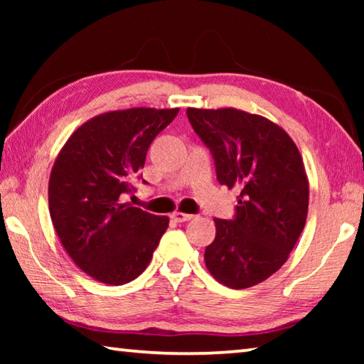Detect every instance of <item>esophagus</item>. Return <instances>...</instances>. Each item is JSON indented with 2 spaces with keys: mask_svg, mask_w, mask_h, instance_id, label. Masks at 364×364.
I'll use <instances>...</instances> for the list:
<instances>
[{
  "mask_svg": "<svg viewBox=\"0 0 364 364\" xmlns=\"http://www.w3.org/2000/svg\"><path fill=\"white\" fill-rule=\"evenodd\" d=\"M171 218H173L176 223H183V221H189L194 218V215L191 213H183V212H175L173 215H171Z\"/></svg>",
  "mask_w": 364,
  "mask_h": 364,
  "instance_id": "esophagus-1",
  "label": "esophagus"
}]
</instances>
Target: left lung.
Listing matches in <instances>:
<instances>
[{"instance_id":"obj_1","label":"left lung","mask_w":364,"mask_h":364,"mask_svg":"<svg viewBox=\"0 0 364 364\" xmlns=\"http://www.w3.org/2000/svg\"><path fill=\"white\" fill-rule=\"evenodd\" d=\"M210 149L217 180L237 189L236 217L215 218L205 267L223 286L247 289L287 262L305 228L310 186L292 138L274 122L234 107H188Z\"/></svg>"}]
</instances>
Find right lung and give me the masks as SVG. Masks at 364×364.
<instances>
[{"instance_id": "1", "label": "right lung", "mask_w": 364, "mask_h": 364, "mask_svg": "<svg viewBox=\"0 0 364 364\" xmlns=\"http://www.w3.org/2000/svg\"><path fill=\"white\" fill-rule=\"evenodd\" d=\"M180 109L133 107L93 117L54 160L48 200L54 230L77 267L102 284H127L149 264L168 217L122 202L154 138Z\"/></svg>"}]
</instances>
